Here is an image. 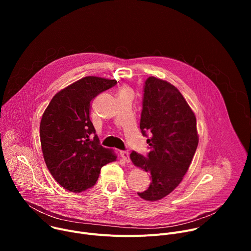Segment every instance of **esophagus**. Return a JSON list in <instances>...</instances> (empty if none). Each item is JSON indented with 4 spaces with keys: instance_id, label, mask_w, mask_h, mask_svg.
<instances>
[{
    "instance_id": "34e87169",
    "label": "esophagus",
    "mask_w": 251,
    "mask_h": 251,
    "mask_svg": "<svg viewBox=\"0 0 251 251\" xmlns=\"http://www.w3.org/2000/svg\"><path fill=\"white\" fill-rule=\"evenodd\" d=\"M121 157L122 159L126 162V163H129L130 162V157H129V152L128 151H121Z\"/></svg>"
}]
</instances>
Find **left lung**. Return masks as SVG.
<instances>
[{"label": "left lung", "instance_id": "1", "mask_svg": "<svg viewBox=\"0 0 251 251\" xmlns=\"http://www.w3.org/2000/svg\"><path fill=\"white\" fill-rule=\"evenodd\" d=\"M140 129L151 136L150 152L144 157L133 151L130 159L150 174L152 182L137 194L143 200L159 201L180 185L191 165L199 144L197 119L176 87L150 76L144 84Z\"/></svg>", "mask_w": 251, "mask_h": 251}]
</instances>
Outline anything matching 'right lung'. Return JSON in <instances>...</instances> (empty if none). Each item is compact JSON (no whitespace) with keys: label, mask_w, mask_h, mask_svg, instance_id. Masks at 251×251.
<instances>
[{"label":"right lung","mask_w":251,"mask_h":251,"mask_svg":"<svg viewBox=\"0 0 251 251\" xmlns=\"http://www.w3.org/2000/svg\"><path fill=\"white\" fill-rule=\"evenodd\" d=\"M116 83L83 77L57 92L43 114L44 159L54 180L67 191L80 193L93 187L101 168L116 160L112 150L100 145L89 117L91 100Z\"/></svg>","instance_id":"add662e5"}]
</instances>
